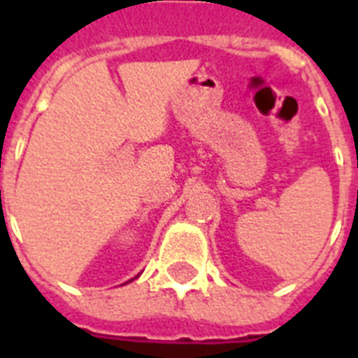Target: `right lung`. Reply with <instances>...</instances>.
I'll return each mask as SVG.
<instances>
[{
	"instance_id": "obj_1",
	"label": "right lung",
	"mask_w": 358,
	"mask_h": 358,
	"mask_svg": "<svg viewBox=\"0 0 358 358\" xmlns=\"http://www.w3.org/2000/svg\"><path fill=\"white\" fill-rule=\"evenodd\" d=\"M135 278H137V277H135ZM131 280H134V278H131ZM131 280H128V282H131Z\"/></svg>"
}]
</instances>
